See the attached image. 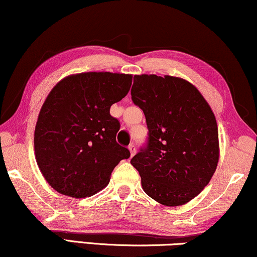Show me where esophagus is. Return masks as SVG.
Masks as SVG:
<instances>
[{"label": "esophagus", "instance_id": "34e87169", "mask_svg": "<svg viewBox=\"0 0 257 257\" xmlns=\"http://www.w3.org/2000/svg\"><path fill=\"white\" fill-rule=\"evenodd\" d=\"M129 151H131V155L133 157V155L135 154V152H136V147H135V145L134 144H132V145H129Z\"/></svg>", "mask_w": 257, "mask_h": 257}]
</instances>
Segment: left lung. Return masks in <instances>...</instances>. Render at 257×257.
I'll list each match as a JSON object with an SVG mask.
<instances>
[{
	"label": "left lung",
	"instance_id": "left-lung-1",
	"mask_svg": "<svg viewBox=\"0 0 257 257\" xmlns=\"http://www.w3.org/2000/svg\"><path fill=\"white\" fill-rule=\"evenodd\" d=\"M132 99L148 128L147 142L131 160L144 191L162 205H184L209 184L218 164L215 115L199 91L177 77L134 76Z\"/></svg>",
	"mask_w": 257,
	"mask_h": 257
}]
</instances>
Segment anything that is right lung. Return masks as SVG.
<instances>
[{
	"instance_id": "obj_1",
	"label": "right lung",
	"mask_w": 257,
	"mask_h": 257,
	"mask_svg": "<svg viewBox=\"0 0 257 257\" xmlns=\"http://www.w3.org/2000/svg\"><path fill=\"white\" fill-rule=\"evenodd\" d=\"M132 74L86 72L69 76L52 89L34 133L38 166L57 192L90 197L109 184L113 168L131 157L118 145L119 121L110 106L125 97Z\"/></svg>"
}]
</instances>
